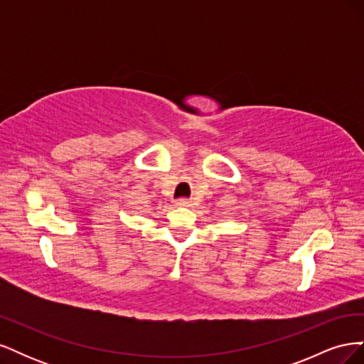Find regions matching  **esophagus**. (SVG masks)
Wrapping results in <instances>:
<instances>
[{
  "mask_svg": "<svg viewBox=\"0 0 364 364\" xmlns=\"http://www.w3.org/2000/svg\"><path fill=\"white\" fill-rule=\"evenodd\" d=\"M176 205H178V206H191V200H188V199H178V200H176Z\"/></svg>",
  "mask_w": 364,
  "mask_h": 364,
  "instance_id": "34e87169",
  "label": "esophagus"
}]
</instances>
